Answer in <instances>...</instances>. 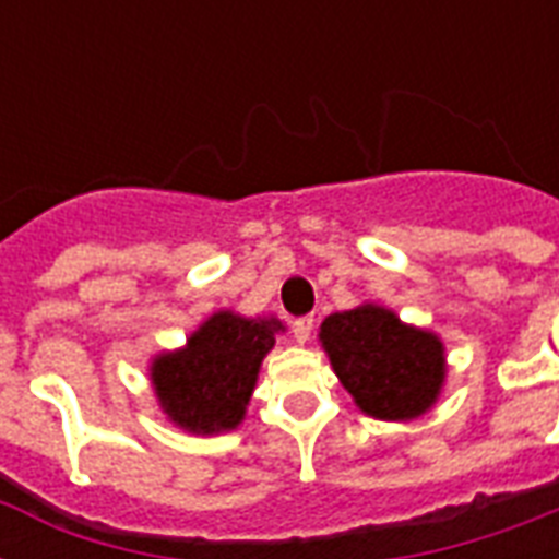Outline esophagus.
<instances>
[{
	"label": "esophagus",
	"mask_w": 559,
	"mask_h": 559,
	"mask_svg": "<svg viewBox=\"0 0 559 559\" xmlns=\"http://www.w3.org/2000/svg\"><path fill=\"white\" fill-rule=\"evenodd\" d=\"M313 328H316L313 316H301V319H296V322H293V336H296V342H301V345H305V342L313 336Z\"/></svg>",
	"instance_id": "34e87169"
}]
</instances>
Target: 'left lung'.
<instances>
[{
  "label": "left lung",
  "instance_id": "left-lung-1",
  "mask_svg": "<svg viewBox=\"0 0 559 559\" xmlns=\"http://www.w3.org/2000/svg\"><path fill=\"white\" fill-rule=\"evenodd\" d=\"M340 382L368 417L412 420L426 415L443 389V342L403 324L394 310L359 305L331 313L319 331Z\"/></svg>",
  "mask_w": 559,
  "mask_h": 559
}]
</instances>
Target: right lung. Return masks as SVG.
Listing matches in <instances>:
<instances>
[{"mask_svg":"<svg viewBox=\"0 0 559 559\" xmlns=\"http://www.w3.org/2000/svg\"><path fill=\"white\" fill-rule=\"evenodd\" d=\"M284 331L278 319H246L231 310L209 316L186 348L153 359L151 380L170 424L193 435L235 429L246 415L263 357Z\"/></svg>","mask_w":559,"mask_h":559,"instance_id":"obj_1","label":"right lung"}]
</instances>
